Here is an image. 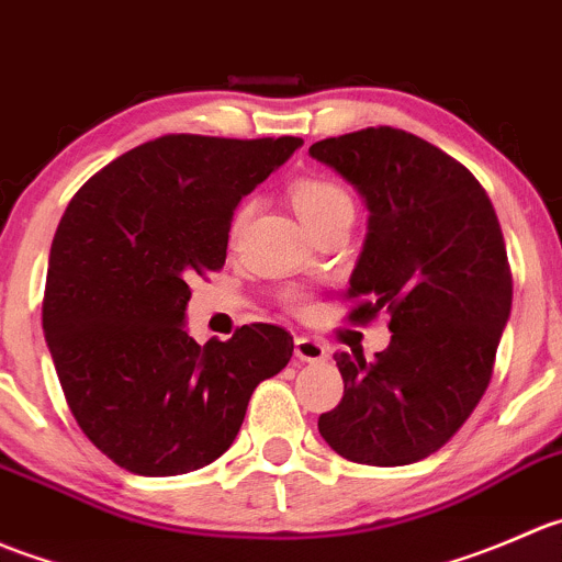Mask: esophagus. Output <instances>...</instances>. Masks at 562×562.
Here are the masks:
<instances>
[{"label":"esophagus","mask_w":562,"mask_h":562,"mask_svg":"<svg viewBox=\"0 0 562 562\" xmlns=\"http://www.w3.org/2000/svg\"><path fill=\"white\" fill-rule=\"evenodd\" d=\"M294 358L303 360V363H322V360H327V347L316 338L300 336L294 338Z\"/></svg>","instance_id":"esophagus-1"}]
</instances>
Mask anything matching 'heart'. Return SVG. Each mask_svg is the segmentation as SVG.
Returning a JSON list of instances; mask_svg holds the SVG:
<instances>
[{"instance_id":"b5f03b06","label":"heart","mask_w":562,"mask_h":562,"mask_svg":"<svg viewBox=\"0 0 562 562\" xmlns=\"http://www.w3.org/2000/svg\"><path fill=\"white\" fill-rule=\"evenodd\" d=\"M292 204L297 210L300 221H303L308 229L325 224V221L338 218V215H355V202L347 193V188H341L338 182L327 180V177H303L292 186ZM248 207L243 204L240 210L232 218V237L240 235V229L246 226Z\"/></svg>"}]
</instances>
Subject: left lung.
I'll return each instance as SVG.
<instances>
[{"mask_svg":"<svg viewBox=\"0 0 562 562\" xmlns=\"http://www.w3.org/2000/svg\"><path fill=\"white\" fill-rule=\"evenodd\" d=\"M308 155L349 182L369 210L347 297L352 319L391 314V344L366 363L336 355L344 398L319 415L338 457L398 468L440 451L492 380L510 316L508 254L481 182L435 144L366 127Z\"/></svg>","mask_w":562,"mask_h":562,"instance_id":"obj_1","label":"left lung"}]
</instances>
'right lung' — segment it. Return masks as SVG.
<instances>
[{
    "label": "right lung",
    "instance_id": "1",
    "mask_svg": "<svg viewBox=\"0 0 562 562\" xmlns=\"http://www.w3.org/2000/svg\"><path fill=\"white\" fill-rule=\"evenodd\" d=\"M303 138L160 136L111 160L52 243L43 333L76 424L136 475H182L235 442L254 387L292 358L276 325L199 347L188 281L224 268L243 196Z\"/></svg>",
    "mask_w": 562,
    "mask_h": 562
}]
</instances>
